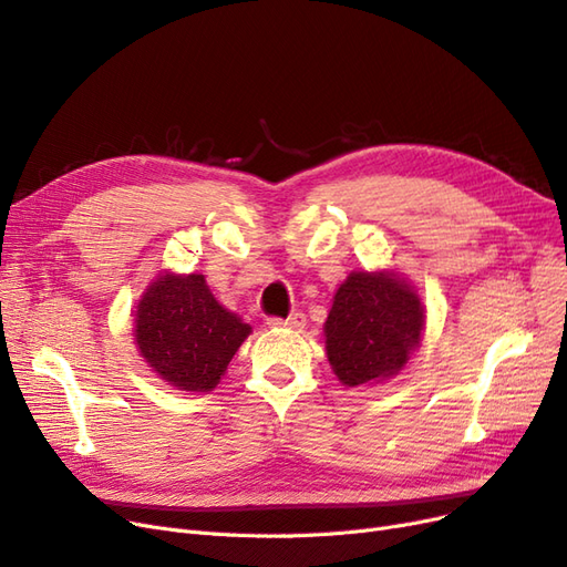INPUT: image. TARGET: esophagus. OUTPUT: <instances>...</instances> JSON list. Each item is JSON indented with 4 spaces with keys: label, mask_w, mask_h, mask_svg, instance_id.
<instances>
[{
    "label": "esophagus",
    "mask_w": 567,
    "mask_h": 567,
    "mask_svg": "<svg viewBox=\"0 0 567 567\" xmlns=\"http://www.w3.org/2000/svg\"><path fill=\"white\" fill-rule=\"evenodd\" d=\"M267 323H269V326H275V328L302 330V328L307 326V319H305V315H300V311H292V315H290V317H286V319H269Z\"/></svg>",
    "instance_id": "34e87169"
}]
</instances>
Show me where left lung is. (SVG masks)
<instances>
[{
  "instance_id": "1",
  "label": "left lung",
  "mask_w": 567,
  "mask_h": 567,
  "mask_svg": "<svg viewBox=\"0 0 567 567\" xmlns=\"http://www.w3.org/2000/svg\"><path fill=\"white\" fill-rule=\"evenodd\" d=\"M422 330V298L403 275L349 271L323 323L326 357L344 386L384 382L420 349Z\"/></svg>"
}]
</instances>
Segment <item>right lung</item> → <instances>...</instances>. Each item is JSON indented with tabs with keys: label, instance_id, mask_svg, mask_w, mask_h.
I'll use <instances>...</instances> for the list:
<instances>
[{
	"label": "right lung",
	"instance_id": "1",
	"mask_svg": "<svg viewBox=\"0 0 567 567\" xmlns=\"http://www.w3.org/2000/svg\"><path fill=\"white\" fill-rule=\"evenodd\" d=\"M248 336L250 326L216 300L204 275L162 271L135 305L138 354L178 392H213Z\"/></svg>",
	"mask_w": 567,
	"mask_h": 567
}]
</instances>
